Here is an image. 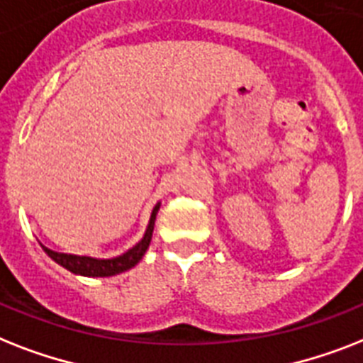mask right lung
Wrapping results in <instances>:
<instances>
[{"mask_svg": "<svg viewBox=\"0 0 363 363\" xmlns=\"http://www.w3.org/2000/svg\"><path fill=\"white\" fill-rule=\"evenodd\" d=\"M160 211V203H156L155 208L151 212V218H149V223H147V229L143 233L140 242H135L130 250H126L125 253H121L117 257L111 259H99V257H89V255H74V253H61L54 252V250L43 246V250L48 253V257H52L57 264H61L63 268L70 270L72 274H78V276H87V278H110V276H117L121 272H126L134 268L135 264L140 263L143 255H145L149 244H151L152 231H155V222L156 214Z\"/></svg>", "mask_w": 363, "mask_h": 363, "instance_id": "1", "label": "right lung"}]
</instances>
